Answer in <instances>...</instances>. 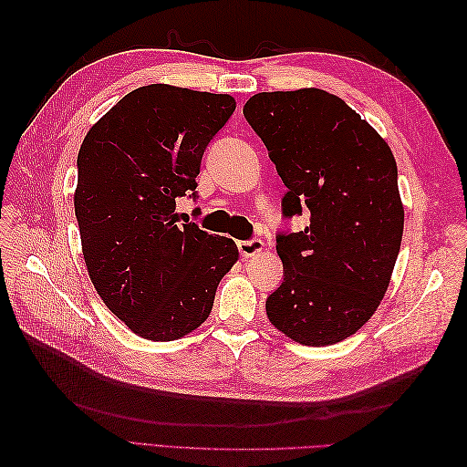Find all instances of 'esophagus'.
I'll use <instances>...</instances> for the list:
<instances>
[{
    "label": "esophagus",
    "mask_w": 467,
    "mask_h": 467,
    "mask_svg": "<svg viewBox=\"0 0 467 467\" xmlns=\"http://www.w3.org/2000/svg\"><path fill=\"white\" fill-rule=\"evenodd\" d=\"M237 249H239V253H242V257H253V255H257V253H261L263 249H265V244L261 242V239H242V242H237Z\"/></svg>",
    "instance_id": "obj_1"
}]
</instances>
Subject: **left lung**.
I'll return each mask as SVG.
<instances>
[{
    "label": "left lung",
    "instance_id": "left-lung-1",
    "mask_svg": "<svg viewBox=\"0 0 467 467\" xmlns=\"http://www.w3.org/2000/svg\"><path fill=\"white\" fill-rule=\"evenodd\" d=\"M244 117L286 185L282 216L309 212L302 232H278L285 266L266 298L278 331L307 347L355 335L388 290L403 235L389 146L343 99L323 89L253 95Z\"/></svg>",
    "mask_w": 467,
    "mask_h": 467
}]
</instances>
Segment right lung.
Here are the masks:
<instances>
[{
  "label": "right lung",
  "instance_id": "right-lung-1",
  "mask_svg": "<svg viewBox=\"0 0 467 467\" xmlns=\"http://www.w3.org/2000/svg\"><path fill=\"white\" fill-rule=\"evenodd\" d=\"M235 101L151 83L124 95L88 132L74 196L83 259L97 294L148 341H173L212 312L237 261L230 237L177 223L175 202L196 201L202 155Z\"/></svg>",
  "mask_w": 467,
  "mask_h": 467
}]
</instances>
